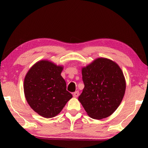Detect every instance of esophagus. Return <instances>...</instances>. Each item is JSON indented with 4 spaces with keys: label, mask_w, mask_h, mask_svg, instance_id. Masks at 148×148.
Returning a JSON list of instances; mask_svg holds the SVG:
<instances>
[{
    "label": "esophagus",
    "mask_w": 148,
    "mask_h": 148,
    "mask_svg": "<svg viewBox=\"0 0 148 148\" xmlns=\"http://www.w3.org/2000/svg\"><path fill=\"white\" fill-rule=\"evenodd\" d=\"M78 96H79V92L78 91H76V92H75L73 93V97H75V98H77Z\"/></svg>",
    "instance_id": "34e87169"
}]
</instances>
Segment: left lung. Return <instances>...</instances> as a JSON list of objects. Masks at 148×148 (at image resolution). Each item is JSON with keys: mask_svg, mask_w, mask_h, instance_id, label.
<instances>
[{"mask_svg": "<svg viewBox=\"0 0 148 148\" xmlns=\"http://www.w3.org/2000/svg\"><path fill=\"white\" fill-rule=\"evenodd\" d=\"M84 88L78 100L87 114L101 119L111 116L123 98L126 81L119 66L106 58H98L82 67Z\"/></svg>", "mask_w": 148, "mask_h": 148, "instance_id": "obj_1", "label": "left lung"}]
</instances>
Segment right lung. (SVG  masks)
Segmentation results:
<instances>
[{"mask_svg":"<svg viewBox=\"0 0 148 148\" xmlns=\"http://www.w3.org/2000/svg\"><path fill=\"white\" fill-rule=\"evenodd\" d=\"M63 69L62 65L42 60L33 65L25 77L23 90L27 103L44 118L58 115L72 97L61 76Z\"/></svg>","mask_w":148,"mask_h":148,"instance_id":"obj_1","label":"right lung"}]
</instances>
